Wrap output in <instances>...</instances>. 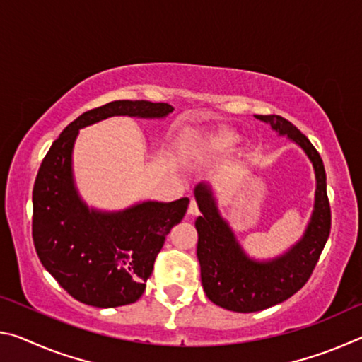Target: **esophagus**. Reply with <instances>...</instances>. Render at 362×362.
Segmentation results:
<instances>
[{"instance_id": "esophagus-1", "label": "esophagus", "mask_w": 362, "mask_h": 362, "mask_svg": "<svg viewBox=\"0 0 362 362\" xmlns=\"http://www.w3.org/2000/svg\"><path fill=\"white\" fill-rule=\"evenodd\" d=\"M199 211H198V204H196V201L192 199L189 201V206H188V216H198Z\"/></svg>"}]
</instances>
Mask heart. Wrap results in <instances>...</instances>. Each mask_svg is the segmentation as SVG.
<instances>
[{"instance_id": "1", "label": "heart", "mask_w": 362, "mask_h": 362, "mask_svg": "<svg viewBox=\"0 0 362 362\" xmlns=\"http://www.w3.org/2000/svg\"><path fill=\"white\" fill-rule=\"evenodd\" d=\"M241 134L230 126H217L199 137L196 148L206 158H217L230 153L240 144Z\"/></svg>"}]
</instances>
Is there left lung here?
<instances>
[{"mask_svg": "<svg viewBox=\"0 0 362 362\" xmlns=\"http://www.w3.org/2000/svg\"><path fill=\"white\" fill-rule=\"evenodd\" d=\"M255 118L267 122L279 137H287L303 150L313 166L316 189L313 211L300 240L283 254L257 259L247 254L230 222L220 212L212 182L203 180L194 187V199L201 212L194 222L201 283L211 302L236 313L269 308L302 289L330 233L326 170L320 153L292 122L281 116L259 115Z\"/></svg>", "mask_w": 362, "mask_h": 362, "instance_id": "8db88e82", "label": "left lung"}]
</instances>
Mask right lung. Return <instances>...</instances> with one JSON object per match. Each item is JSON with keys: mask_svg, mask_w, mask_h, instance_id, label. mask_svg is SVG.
<instances>
[{"mask_svg": "<svg viewBox=\"0 0 362 362\" xmlns=\"http://www.w3.org/2000/svg\"><path fill=\"white\" fill-rule=\"evenodd\" d=\"M173 112L168 103L110 102L70 122L42 159L33 187L35 249L42 267L81 303L113 308L137 302L164 240L182 222L189 199H145L119 211L89 206L73 174L79 129L113 116L164 119Z\"/></svg>", "mask_w": 362, "mask_h": 362, "instance_id": "1", "label": "right lung"}]
</instances>
